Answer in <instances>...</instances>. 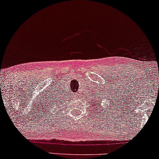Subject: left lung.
Masks as SVG:
<instances>
[{
  "label": "left lung",
  "mask_w": 159,
  "mask_h": 159,
  "mask_svg": "<svg viewBox=\"0 0 159 159\" xmlns=\"http://www.w3.org/2000/svg\"><path fill=\"white\" fill-rule=\"evenodd\" d=\"M96 104H97V103H96Z\"/></svg>",
  "instance_id": "left-lung-1"
}]
</instances>
